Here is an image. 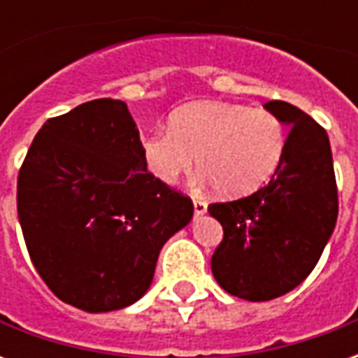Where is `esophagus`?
Here are the masks:
<instances>
[{
  "label": "esophagus",
  "mask_w": 358,
  "mask_h": 358,
  "mask_svg": "<svg viewBox=\"0 0 358 358\" xmlns=\"http://www.w3.org/2000/svg\"><path fill=\"white\" fill-rule=\"evenodd\" d=\"M194 210L195 215H205V213H207V203L203 201V199L194 197Z\"/></svg>",
  "instance_id": "esophagus-1"
}]
</instances>
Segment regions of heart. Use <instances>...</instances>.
<instances>
[{
	"instance_id": "b5f03b06",
	"label": "heart",
	"mask_w": 358,
	"mask_h": 358,
	"mask_svg": "<svg viewBox=\"0 0 358 358\" xmlns=\"http://www.w3.org/2000/svg\"><path fill=\"white\" fill-rule=\"evenodd\" d=\"M141 157L153 176L174 184L197 155L203 182L222 195L255 192L282 163L285 128L266 109L224 101H197L169 118V130L141 138Z\"/></svg>"
}]
</instances>
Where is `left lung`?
<instances>
[{
	"mask_svg": "<svg viewBox=\"0 0 358 358\" xmlns=\"http://www.w3.org/2000/svg\"><path fill=\"white\" fill-rule=\"evenodd\" d=\"M289 134L266 186L236 201L210 203L224 238L210 259L218 285L245 301H270L305 280L338 220V186L328 134L285 101L264 103Z\"/></svg>",
	"mask_w": 358,
	"mask_h": 358,
	"instance_id": "obj_1",
	"label": "left lung"
}]
</instances>
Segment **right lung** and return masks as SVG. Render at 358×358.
Instances as JSON below:
<instances>
[{
	"mask_svg": "<svg viewBox=\"0 0 358 358\" xmlns=\"http://www.w3.org/2000/svg\"><path fill=\"white\" fill-rule=\"evenodd\" d=\"M140 132L120 99H94L50 118L17 182V210L38 274L86 313L148 292L166 240L194 203L148 172Z\"/></svg>",
	"mask_w": 358,
	"mask_h": 358,
	"instance_id": "right-lung-1",
	"label": "right lung"
}]
</instances>
